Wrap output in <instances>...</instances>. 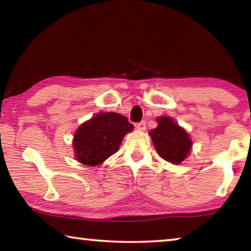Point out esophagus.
Here are the masks:
<instances>
[{
  "label": "esophagus",
  "mask_w": 251,
  "mask_h": 251,
  "mask_svg": "<svg viewBox=\"0 0 251 251\" xmlns=\"http://www.w3.org/2000/svg\"><path fill=\"white\" fill-rule=\"evenodd\" d=\"M136 128H137L138 130H141V131H144L146 129V122L142 121V122L137 123V124H136Z\"/></svg>",
  "instance_id": "obj_1"
}]
</instances>
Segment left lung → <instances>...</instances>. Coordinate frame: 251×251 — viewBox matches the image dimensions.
<instances>
[{"mask_svg":"<svg viewBox=\"0 0 251 251\" xmlns=\"http://www.w3.org/2000/svg\"><path fill=\"white\" fill-rule=\"evenodd\" d=\"M157 123L156 128L150 131L157 154L169 163L180 164L192 150L189 135L171 117H158Z\"/></svg>","mask_w":251,"mask_h":251,"instance_id":"left-lung-1","label":"left lung"}]
</instances>
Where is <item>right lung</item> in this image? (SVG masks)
I'll list each match as a JSON object with an SVG mask.
<instances>
[{
	"label": "right lung",
	"mask_w": 251,
	"mask_h": 251,
	"mask_svg": "<svg viewBox=\"0 0 251 251\" xmlns=\"http://www.w3.org/2000/svg\"><path fill=\"white\" fill-rule=\"evenodd\" d=\"M134 126L117 113H100L75 131L73 148L76 159L88 166L100 165L118 151L124 136Z\"/></svg>",
	"instance_id": "obj_1"
}]
</instances>
